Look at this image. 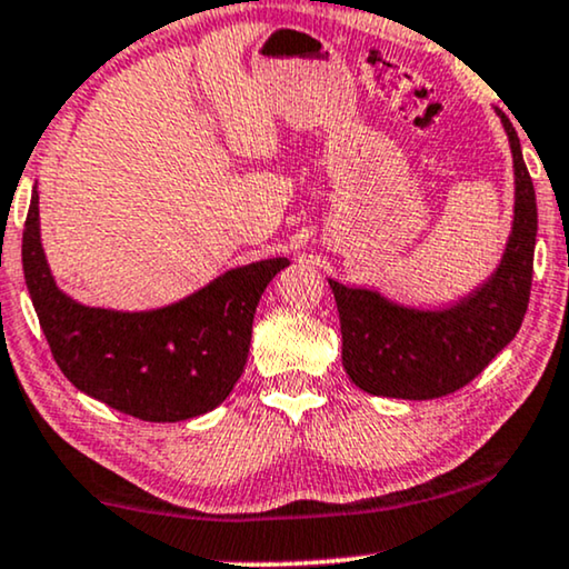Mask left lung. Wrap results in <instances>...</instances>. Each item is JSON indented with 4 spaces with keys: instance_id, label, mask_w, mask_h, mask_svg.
I'll return each instance as SVG.
<instances>
[{
    "instance_id": "1",
    "label": "left lung",
    "mask_w": 569,
    "mask_h": 569,
    "mask_svg": "<svg viewBox=\"0 0 569 569\" xmlns=\"http://www.w3.org/2000/svg\"><path fill=\"white\" fill-rule=\"evenodd\" d=\"M516 166V222L500 269L448 310H411L329 279L339 308L341 362L362 391L438 399L471 383L516 337L531 298L539 214L520 139L505 113Z\"/></svg>"
}]
</instances>
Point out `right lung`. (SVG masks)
Returning a JSON list of instances; mask_svg holds the SVG:
<instances>
[{
	"mask_svg": "<svg viewBox=\"0 0 569 569\" xmlns=\"http://www.w3.org/2000/svg\"><path fill=\"white\" fill-rule=\"evenodd\" d=\"M267 259L150 313L84 308L53 282L38 236V191L22 230V271L53 360L82 393L144 422H181L228 399L246 368L261 292L287 267Z\"/></svg>",
	"mask_w": 569,
	"mask_h": 569,
	"instance_id": "1",
	"label": "right lung"
}]
</instances>
